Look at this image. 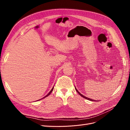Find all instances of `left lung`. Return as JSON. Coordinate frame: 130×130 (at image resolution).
<instances>
[{
    "instance_id": "1",
    "label": "left lung",
    "mask_w": 130,
    "mask_h": 130,
    "mask_svg": "<svg viewBox=\"0 0 130 130\" xmlns=\"http://www.w3.org/2000/svg\"><path fill=\"white\" fill-rule=\"evenodd\" d=\"M75 90H76V92H77V93H78V94H80V95H81V96L82 97H83L84 98H85V99H87V100H90V101H96L95 100H93V99H89V98H87V97H86V96H85L84 95H82V94H81V93H80L79 92H78V90H77V89H76V88H75Z\"/></svg>"
}]
</instances>
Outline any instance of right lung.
Here are the masks:
<instances>
[{
    "mask_svg": "<svg viewBox=\"0 0 130 130\" xmlns=\"http://www.w3.org/2000/svg\"><path fill=\"white\" fill-rule=\"evenodd\" d=\"M53 89H54V87H53V88H52V90H50V92H49V93H48V94H47V95H46V96H44V97H43V98H42V99H44V98H46V96H49V95H50V94H51V93H52V91H53ZM41 100V99H40V100ZM38 100H37V101H38Z\"/></svg>",
    "mask_w": 130,
    "mask_h": 130,
    "instance_id": "1",
    "label": "right lung"
}]
</instances>
